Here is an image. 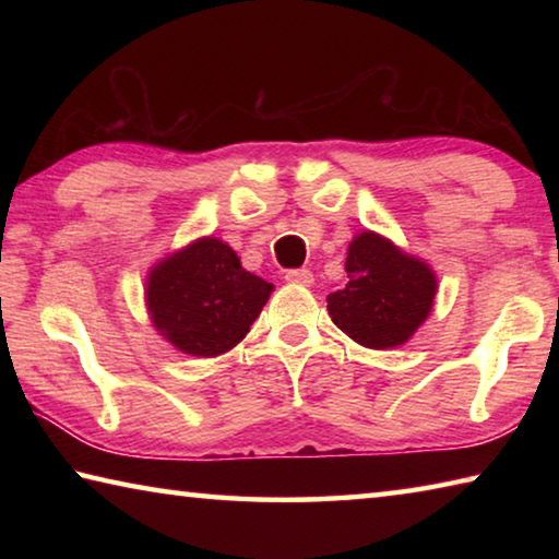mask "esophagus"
<instances>
[{
    "label": "esophagus",
    "mask_w": 559,
    "mask_h": 559,
    "mask_svg": "<svg viewBox=\"0 0 559 559\" xmlns=\"http://www.w3.org/2000/svg\"><path fill=\"white\" fill-rule=\"evenodd\" d=\"M286 281L288 283H298V286H313V273L308 269H296V271H288L286 273Z\"/></svg>",
    "instance_id": "esophagus-1"
}]
</instances>
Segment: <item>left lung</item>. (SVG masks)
Returning <instances> with one entry per match:
<instances>
[{
	"mask_svg": "<svg viewBox=\"0 0 559 559\" xmlns=\"http://www.w3.org/2000/svg\"><path fill=\"white\" fill-rule=\"evenodd\" d=\"M347 283L328 296L333 323L370 349L409 343L433 308L439 281L427 261L377 231H359L347 246Z\"/></svg>",
	"mask_w": 559,
	"mask_h": 559,
	"instance_id": "8db88e82",
	"label": "left lung"
}]
</instances>
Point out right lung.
I'll list each match as a JSON object with an SVG mask.
<instances>
[{"mask_svg":"<svg viewBox=\"0 0 559 559\" xmlns=\"http://www.w3.org/2000/svg\"><path fill=\"white\" fill-rule=\"evenodd\" d=\"M271 293V283L246 271L229 243L200 236L147 271L145 308L179 353L216 357L241 343Z\"/></svg>","mask_w":559,"mask_h":559,"instance_id":"right-lung-1","label":"right lung"}]
</instances>
